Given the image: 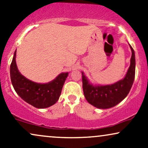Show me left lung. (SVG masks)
Masks as SVG:
<instances>
[{
    "label": "left lung",
    "mask_w": 148,
    "mask_h": 148,
    "mask_svg": "<svg viewBox=\"0 0 148 148\" xmlns=\"http://www.w3.org/2000/svg\"><path fill=\"white\" fill-rule=\"evenodd\" d=\"M131 50V64L123 79L109 85H93L82 72V88L86 101L99 109H108L121 102L131 90L135 75V51Z\"/></svg>",
    "instance_id": "obj_1"
}]
</instances>
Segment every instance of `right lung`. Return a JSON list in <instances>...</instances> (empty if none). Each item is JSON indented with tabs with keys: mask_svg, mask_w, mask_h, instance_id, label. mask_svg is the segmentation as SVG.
<instances>
[{
	"mask_svg": "<svg viewBox=\"0 0 148 148\" xmlns=\"http://www.w3.org/2000/svg\"><path fill=\"white\" fill-rule=\"evenodd\" d=\"M16 51L10 66V75L15 92L23 100L36 108H47L58 101L68 76V72L59 74L53 80L47 83H38L23 76L17 68Z\"/></svg>",
	"mask_w": 148,
	"mask_h": 148,
	"instance_id": "right-lung-1",
	"label": "right lung"
}]
</instances>
